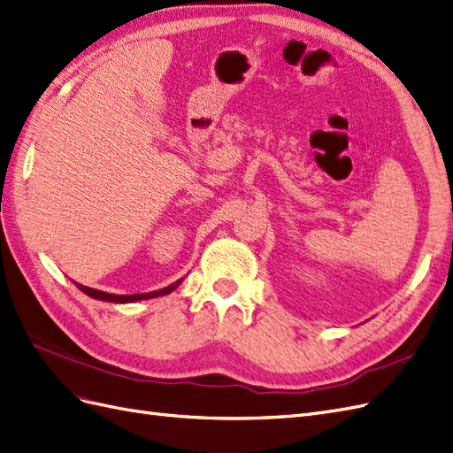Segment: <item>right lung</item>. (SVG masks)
Segmentation results:
<instances>
[{
    "label": "right lung",
    "mask_w": 453,
    "mask_h": 453,
    "mask_svg": "<svg viewBox=\"0 0 453 453\" xmlns=\"http://www.w3.org/2000/svg\"><path fill=\"white\" fill-rule=\"evenodd\" d=\"M180 283H181V281H175V283H172L170 287H164V289H160V291L145 293V295H111V293H104V291H98V289H90V287L79 285V283H75V285H77L79 289L83 291L85 295H88V296H92V298L107 300V303H134V300H143V298H155V296L168 295V293H172Z\"/></svg>",
    "instance_id": "right-lung-1"
}]
</instances>
